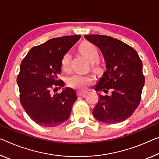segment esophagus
<instances>
[{
  "label": "esophagus",
  "mask_w": 159,
  "mask_h": 159,
  "mask_svg": "<svg viewBox=\"0 0 159 159\" xmlns=\"http://www.w3.org/2000/svg\"><path fill=\"white\" fill-rule=\"evenodd\" d=\"M87 92H82V91H78L77 92V95H79V96H85V95H86Z\"/></svg>",
  "instance_id": "34e87169"
}]
</instances>
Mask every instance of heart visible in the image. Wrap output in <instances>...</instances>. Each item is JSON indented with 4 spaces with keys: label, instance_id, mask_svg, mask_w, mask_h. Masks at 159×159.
Segmentation results:
<instances>
[{
    "label": "heart",
    "instance_id": "heart-1",
    "mask_svg": "<svg viewBox=\"0 0 159 159\" xmlns=\"http://www.w3.org/2000/svg\"><path fill=\"white\" fill-rule=\"evenodd\" d=\"M79 51L84 56L89 60L90 63H95L98 61L99 58V53L97 47L94 44L89 42H85L79 46ZM71 55L69 52L64 55L61 60V68L63 70H67L69 69ZM93 79L92 76L88 75L74 74L68 79V84L69 86L75 89L84 90L92 84Z\"/></svg>",
    "mask_w": 159,
    "mask_h": 159
}]
</instances>
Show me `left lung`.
I'll use <instances>...</instances> for the list:
<instances>
[{
	"mask_svg": "<svg viewBox=\"0 0 159 159\" xmlns=\"http://www.w3.org/2000/svg\"><path fill=\"white\" fill-rule=\"evenodd\" d=\"M98 47L105 62L106 70L95 85V91H112L111 95L99 99L93 108L95 119L107 124H115L128 119L139 105L145 79L142 62L137 52L129 45L111 37L85 35Z\"/></svg>",
	"mask_w": 159,
	"mask_h": 159,
	"instance_id": "1",
	"label": "left lung"
}]
</instances>
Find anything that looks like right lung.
<instances>
[{
  "instance_id": "add662e5",
  "label": "right lung",
  "mask_w": 159,
  "mask_h": 159,
  "mask_svg": "<svg viewBox=\"0 0 159 159\" xmlns=\"http://www.w3.org/2000/svg\"><path fill=\"white\" fill-rule=\"evenodd\" d=\"M80 35L53 38L32 47L20 64L17 83L22 106L29 117L42 127H55L69 119L77 100L71 88L63 89L59 94H51L54 86H64L58 75L61 60L79 41ZM56 89V88H55Z\"/></svg>"
}]
</instances>
